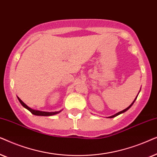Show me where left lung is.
<instances>
[{
  "label": "left lung",
  "instance_id": "8db88e82",
  "mask_svg": "<svg viewBox=\"0 0 157 157\" xmlns=\"http://www.w3.org/2000/svg\"><path fill=\"white\" fill-rule=\"evenodd\" d=\"M137 96H138V95H137ZM136 99H135L134 100H133V103H131V105H129L128 108H126V109H124V110H121V111H120V112H118V113H116V114H115V115H113V116H111L108 117V118H114V117H116V116H118V115H120V114H121V113H123L126 112V110H128L129 109V108H130L131 107V106H132V105H133V103H134V102H135V100H136Z\"/></svg>",
  "mask_w": 157,
  "mask_h": 157
}]
</instances>
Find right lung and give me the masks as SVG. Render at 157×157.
I'll return each instance as SVG.
<instances>
[{
    "label": "right lung",
    "mask_w": 157,
    "mask_h": 157,
    "mask_svg": "<svg viewBox=\"0 0 157 157\" xmlns=\"http://www.w3.org/2000/svg\"><path fill=\"white\" fill-rule=\"evenodd\" d=\"M18 100H19V102L21 103V104L24 106L25 108H26L27 110H29V111H30L31 113L35 115V116H53V115H56L57 113H59V112H61V110L60 111H55V112H45V111H40V110H33V109H31V108H29V106H27L26 104H25L24 102L22 101L19 98L17 97Z\"/></svg>",
    "instance_id": "add662e5"
}]
</instances>
